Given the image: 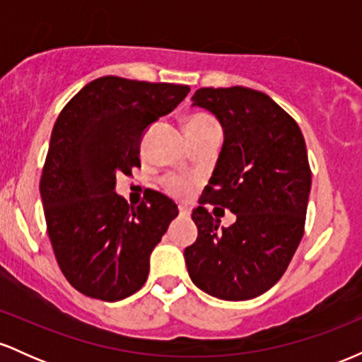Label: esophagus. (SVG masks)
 <instances>
[{
    "label": "esophagus",
    "instance_id": "1",
    "mask_svg": "<svg viewBox=\"0 0 362 362\" xmlns=\"http://www.w3.org/2000/svg\"><path fill=\"white\" fill-rule=\"evenodd\" d=\"M178 211H180V216H190V207L185 204L178 206Z\"/></svg>",
    "mask_w": 362,
    "mask_h": 362
}]
</instances>
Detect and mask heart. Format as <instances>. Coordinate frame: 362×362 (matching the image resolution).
<instances>
[{"mask_svg": "<svg viewBox=\"0 0 362 362\" xmlns=\"http://www.w3.org/2000/svg\"><path fill=\"white\" fill-rule=\"evenodd\" d=\"M187 127H219L214 117L209 114H194L192 117L187 120ZM189 189V184L180 177L168 178V190L173 194H185Z\"/></svg>", "mask_w": 362, "mask_h": 362, "instance_id": "1", "label": "heart"}]
</instances>
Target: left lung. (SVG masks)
I'll return each mask as SVG.
<instances>
[{
  "instance_id": "1",
  "label": "left lung",
  "mask_w": 362,
  "mask_h": 362,
  "mask_svg": "<svg viewBox=\"0 0 362 362\" xmlns=\"http://www.w3.org/2000/svg\"><path fill=\"white\" fill-rule=\"evenodd\" d=\"M192 100L218 117L224 143L192 211L199 235L184 252L187 271L211 296L252 300L281 279L305 233L311 187L305 138L296 120L262 91L199 88ZM207 204L230 209L237 221L219 230Z\"/></svg>"
}]
</instances>
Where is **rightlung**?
<instances>
[{
	"label": "right lung",
	"mask_w": 362,
	"mask_h": 362,
	"mask_svg": "<svg viewBox=\"0 0 362 362\" xmlns=\"http://www.w3.org/2000/svg\"><path fill=\"white\" fill-rule=\"evenodd\" d=\"M189 91L102 76L83 86L54 124L40 197L57 265L85 296L120 301L146 282L149 253L177 218V204L149 192L129 206L115 194V177L141 167L143 132Z\"/></svg>",
	"instance_id": "right-lung-1"
}]
</instances>
